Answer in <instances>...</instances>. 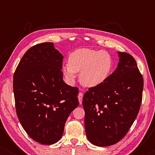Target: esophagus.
<instances>
[{
    "label": "esophagus",
    "instance_id": "esophagus-1",
    "mask_svg": "<svg viewBox=\"0 0 155 155\" xmlns=\"http://www.w3.org/2000/svg\"><path fill=\"white\" fill-rule=\"evenodd\" d=\"M82 98H83V94L82 92H80L78 94V100H79L80 104H81L82 102Z\"/></svg>",
    "mask_w": 155,
    "mask_h": 155
}]
</instances>
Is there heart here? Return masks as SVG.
<instances>
[{"label":"heart","mask_w":155,"mask_h":155,"mask_svg":"<svg viewBox=\"0 0 155 155\" xmlns=\"http://www.w3.org/2000/svg\"><path fill=\"white\" fill-rule=\"evenodd\" d=\"M113 59L109 52L83 48L70 54L68 64L63 65V73L70 82H73L80 72V82L87 87L100 85L111 75Z\"/></svg>","instance_id":"1"}]
</instances>
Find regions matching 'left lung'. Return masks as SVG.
I'll return each mask as SVG.
<instances>
[{
	"instance_id": "obj_1",
	"label": "left lung",
	"mask_w": 155,
	"mask_h": 155,
	"mask_svg": "<svg viewBox=\"0 0 155 155\" xmlns=\"http://www.w3.org/2000/svg\"><path fill=\"white\" fill-rule=\"evenodd\" d=\"M116 69L100 85L89 88L82 105L88 140L99 147L119 142L132 126L142 102L143 78L134 58L117 51Z\"/></svg>"
}]
</instances>
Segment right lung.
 I'll return each instance as SVG.
<instances>
[{"label":"right lung","mask_w":155,"mask_h":155,"mask_svg":"<svg viewBox=\"0 0 155 155\" xmlns=\"http://www.w3.org/2000/svg\"><path fill=\"white\" fill-rule=\"evenodd\" d=\"M63 59L53 42L37 44L25 53L14 73L18 119L29 136L42 145L61 138L68 117L79 104L78 89L63 80Z\"/></svg>","instance_id":"obj_1"}]
</instances>
